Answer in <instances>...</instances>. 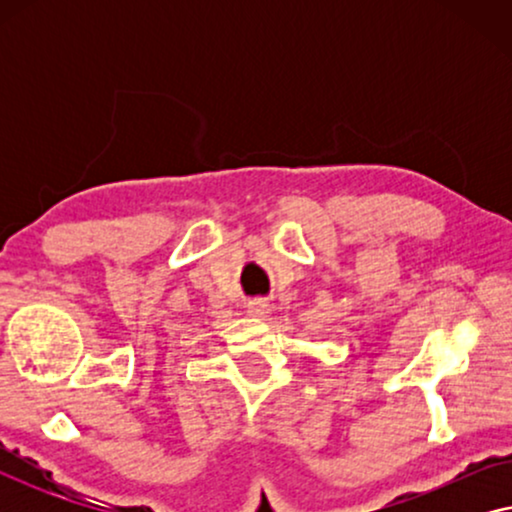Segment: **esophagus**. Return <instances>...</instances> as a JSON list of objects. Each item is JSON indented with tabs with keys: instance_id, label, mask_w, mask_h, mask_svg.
I'll use <instances>...</instances> for the list:
<instances>
[{
	"instance_id": "34e87169",
	"label": "esophagus",
	"mask_w": 512,
	"mask_h": 512,
	"mask_svg": "<svg viewBox=\"0 0 512 512\" xmlns=\"http://www.w3.org/2000/svg\"><path fill=\"white\" fill-rule=\"evenodd\" d=\"M247 314H249V317H256V319H265L270 314L268 300H263V298L249 300V303H247Z\"/></svg>"
}]
</instances>
